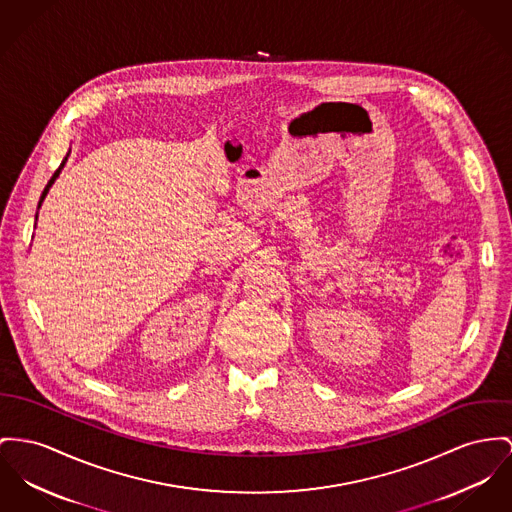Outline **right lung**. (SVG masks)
Instances as JSON below:
<instances>
[{
	"mask_svg": "<svg viewBox=\"0 0 512 512\" xmlns=\"http://www.w3.org/2000/svg\"><path fill=\"white\" fill-rule=\"evenodd\" d=\"M64 163H66V159H64V161H62V165H60V169H58V171L54 172V174H52V178H50V182H48V184H46V188H44V192H42V196H40V202H38V205L42 204V200H44V198H46V194H48V190H50V186H52V184H54V180H56V178H58V174H60V171H62V167H64Z\"/></svg>",
	"mask_w": 512,
	"mask_h": 512,
	"instance_id": "obj_1",
	"label": "right lung"
}]
</instances>
